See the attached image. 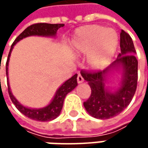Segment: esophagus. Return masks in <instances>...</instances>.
I'll return each instance as SVG.
<instances>
[{
    "instance_id": "1",
    "label": "esophagus",
    "mask_w": 148,
    "mask_h": 148,
    "mask_svg": "<svg viewBox=\"0 0 148 148\" xmlns=\"http://www.w3.org/2000/svg\"><path fill=\"white\" fill-rule=\"evenodd\" d=\"M77 82L78 83H82L84 82V78H83L81 74H78V75H77Z\"/></svg>"
}]
</instances>
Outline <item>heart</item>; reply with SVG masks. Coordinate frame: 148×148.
Here are the masks:
<instances>
[{
	"mask_svg": "<svg viewBox=\"0 0 148 148\" xmlns=\"http://www.w3.org/2000/svg\"><path fill=\"white\" fill-rule=\"evenodd\" d=\"M118 43V34L113 29L90 25L76 29L71 49L77 56L87 54L86 63L90 69L100 70L114 56Z\"/></svg>",
	"mask_w": 148,
	"mask_h": 148,
	"instance_id": "obj_1",
	"label": "heart"
}]
</instances>
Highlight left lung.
<instances>
[{"instance_id": "1", "label": "left lung", "mask_w": 148, "mask_h": 148, "mask_svg": "<svg viewBox=\"0 0 148 148\" xmlns=\"http://www.w3.org/2000/svg\"><path fill=\"white\" fill-rule=\"evenodd\" d=\"M121 53L117 59L103 71L82 70L81 74L91 89L89 99L84 107L94 118L107 119L119 114L131 102L138 85V60L132 38L128 33H120ZM122 65L124 69L122 85L114 93L104 87V77L110 71Z\"/></svg>"}]
</instances>
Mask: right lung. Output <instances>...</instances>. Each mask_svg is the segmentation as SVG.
Returning a JSON list of instances; mask_svg holds the SVG:
<instances>
[{"label":"right lung","instance_id":"add662e5","mask_svg":"<svg viewBox=\"0 0 148 148\" xmlns=\"http://www.w3.org/2000/svg\"><path fill=\"white\" fill-rule=\"evenodd\" d=\"M63 24H47V23H37L34 24L26 28L24 31L20 34L18 37L15 38L14 43H12L11 48L10 50V53L8 54L7 58V62L5 65V71H6V76H8V62L10 59V56L11 50L13 49L14 45L17 42H19L24 38L31 36V35H41V36H54L57 33V30L63 27ZM77 74H75L72 77H71L69 80L63 83L59 89L58 90L57 93L54 96L53 101L49 104L48 106L44 107L43 109H38V110H33V109H29L26 108L17 101V99L14 97V95L11 94V91L10 90V86L9 82H7L8 85V92L10 98L13 104L15 105V107L18 109V110L20 111L26 117L37 120V121H41V122H45V121H50L56 119L57 117L60 114V112L62 109L63 105V101L65 99L66 95L68 94L70 91H71L73 89L77 86Z\"/></svg>","mask_w":148,"mask_h":148}]
</instances>
